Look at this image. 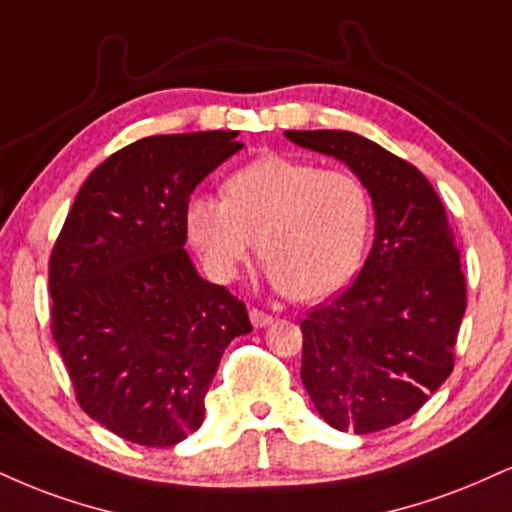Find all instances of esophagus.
<instances>
[{
    "label": "esophagus",
    "mask_w": 512,
    "mask_h": 512,
    "mask_svg": "<svg viewBox=\"0 0 512 512\" xmlns=\"http://www.w3.org/2000/svg\"><path fill=\"white\" fill-rule=\"evenodd\" d=\"M250 322H252V326H255V329H264V326H269V324L274 322V317L267 315V312L255 310V307H252V310H250Z\"/></svg>",
    "instance_id": "obj_1"
}]
</instances>
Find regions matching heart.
Masks as SVG:
<instances>
[{"label": "heart", "instance_id": "1", "mask_svg": "<svg viewBox=\"0 0 512 512\" xmlns=\"http://www.w3.org/2000/svg\"><path fill=\"white\" fill-rule=\"evenodd\" d=\"M188 238L207 272L231 281L255 248L267 279L293 300H322L360 269L369 233V195L348 171L267 155L238 169L221 197L195 195Z\"/></svg>", "mask_w": 512, "mask_h": 512}]
</instances>
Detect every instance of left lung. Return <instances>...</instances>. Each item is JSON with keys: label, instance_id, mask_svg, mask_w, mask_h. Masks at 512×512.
<instances>
[{"label": "left lung", "instance_id": "1", "mask_svg": "<svg viewBox=\"0 0 512 512\" xmlns=\"http://www.w3.org/2000/svg\"><path fill=\"white\" fill-rule=\"evenodd\" d=\"M367 188L374 243L348 291L303 319L300 379L338 432L374 434L427 403L453 372L467 293L446 209L415 166L350 131H286Z\"/></svg>", "mask_w": 512, "mask_h": 512}]
</instances>
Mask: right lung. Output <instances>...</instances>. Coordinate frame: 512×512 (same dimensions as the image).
<instances>
[{
    "label": "right lung",
    "instance_id": "1",
    "mask_svg": "<svg viewBox=\"0 0 512 512\" xmlns=\"http://www.w3.org/2000/svg\"><path fill=\"white\" fill-rule=\"evenodd\" d=\"M238 131L152 135L104 159L49 257L52 336L95 422L150 448L200 429L248 310L183 250L193 190L243 150Z\"/></svg>",
    "mask_w": 512,
    "mask_h": 512
}]
</instances>
